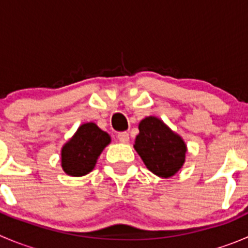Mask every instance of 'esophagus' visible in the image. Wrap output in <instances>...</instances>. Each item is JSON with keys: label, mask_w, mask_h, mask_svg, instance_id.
Wrapping results in <instances>:
<instances>
[{"label": "esophagus", "mask_w": 248, "mask_h": 248, "mask_svg": "<svg viewBox=\"0 0 248 248\" xmlns=\"http://www.w3.org/2000/svg\"><path fill=\"white\" fill-rule=\"evenodd\" d=\"M118 140L120 141V142H128L129 141V133H126V131H123V133H119L118 134Z\"/></svg>", "instance_id": "34e87169"}]
</instances>
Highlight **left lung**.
I'll return each mask as SVG.
<instances>
[{
	"label": "left lung",
	"instance_id": "left-lung-1",
	"mask_svg": "<svg viewBox=\"0 0 248 248\" xmlns=\"http://www.w3.org/2000/svg\"><path fill=\"white\" fill-rule=\"evenodd\" d=\"M139 130L134 147L146 167L162 178L173 176L185 162L186 146L180 136L155 117L141 120Z\"/></svg>",
	"mask_w": 248,
	"mask_h": 248
}]
</instances>
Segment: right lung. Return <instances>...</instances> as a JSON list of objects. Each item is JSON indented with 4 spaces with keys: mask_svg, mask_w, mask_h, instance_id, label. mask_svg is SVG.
I'll return each mask as SVG.
<instances>
[{
    "mask_svg": "<svg viewBox=\"0 0 248 248\" xmlns=\"http://www.w3.org/2000/svg\"><path fill=\"white\" fill-rule=\"evenodd\" d=\"M109 142V135L101 130L96 124H82L73 139L63 146V170L72 176L86 175L93 170L98 155Z\"/></svg>",
    "mask_w": 248,
    "mask_h": 248,
    "instance_id": "add662e5",
    "label": "right lung"
}]
</instances>
